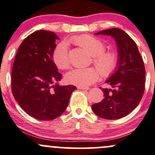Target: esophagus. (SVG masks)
I'll list each match as a JSON object with an SVG mask.
<instances>
[{
	"instance_id": "34e87169",
	"label": "esophagus",
	"mask_w": 155,
	"mask_h": 155,
	"mask_svg": "<svg viewBox=\"0 0 155 155\" xmlns=\"http://www.w3.org/2000/svg\"><path fill=\"white\" fill-rule=\"evenodd\" d=\"M78 89H80V90H89L88 87H77Z\"/></svg>"
}]
</instances>
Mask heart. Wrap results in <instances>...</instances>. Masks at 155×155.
Wrapping results in <instances>:
<instances>
[{
    "label": "heart",
    "mask_w": 155,
    "mask_h": 155,
    "mask_svg": "<svg viewBox=\"0 0 155 155\" xmlns=\"http://www.w3.org/2000/svg\"><path fill=\"white\" fill-rule=\"evenodd\" d=\"M71 41L84 49L93 56L94 63L104 77L111 75L118 64V55L114 51L105 52V45L102 41L89 35L75 36ZM53 61L59 69H68L71 64L68 45L66 42L58 44L53 53ZM99 77L95 68H77L66 74L65 79L69 84L78 87H87L94 83Z\"/></svg>",
    "instance_id": "obj_1"
}]
</instances>
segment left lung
<instances>
[{
	"label": "left lung",
	"mask_w": 155,
	"mask_h": 155,
	"mask_svg": "<svg viewBox=\"0 0 155 155\" xmlns=\"http://www.w3.org/2000/svg\"><path fill=\"white\" fill-rule=\"evenodd\" d=\"M95 35H109L116 41L118 64L106 80L111 88H102L104 99L92 105L97 116L117 120L129 114L136 108L145 90V71L143 58L134 40L120 29L100 31Z\"/></svg>",
	"instance_id": "obj_1"
}]
</instances>
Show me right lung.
<instances>
[{
	"label": "right lung",
	"mask_w": 155,
	"mask_h": 155,
	"mask_svg": "<svg viewBox=\"0 0 155 155\" xmlns=\"http://www.w3.org/2000/svg\"><path fill=\"white\" fill-rule=\"evenodd\" d=\"M59 39L50 31L38 30L21 44L12 70V92L21 107L40 120H52L62 114L69 103L73 85H60L53 53Z\"/></svg>",
	"instance_id": "add662e5"
}]
</instances>
